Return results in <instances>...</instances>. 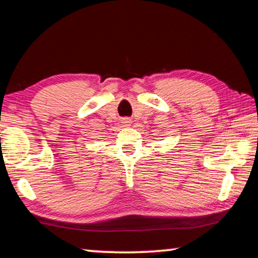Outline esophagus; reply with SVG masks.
<instances>
[{
    "mask_svg": "<svg viewBox=\"0 0 258 258\" xmlns=\"http://www.w3.org/2000/svg\"><path fill=\"white\" fill-rule=\"evenodd\" d=\"M123 123H124L125 125H130V123H131V119H128V118H125V119L123 120Z\"/></svg>",
    "mask_w": 258,
    "mask_h": 258,
    "instance_id": "obj_1",
    "label": "esophagus"
}]
</instances>
